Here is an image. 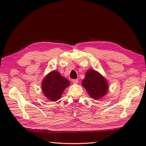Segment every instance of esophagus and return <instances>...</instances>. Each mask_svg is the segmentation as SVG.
<instances>
[{
    "label": "esophagus",
    "instance_id": "esophagus-1",
    "mask_svg": "<svg viewBox=\"0 0 146 146\" xmlns=\"http://www.w3.org/2000/svg\"><path fill=\"white\" fill-rule=\"evenodd\" d=\"M72 81H73V83L74 84H76L78 82V79H73Z\"/></svg>",
    "mask_w": 146,
    "mask_h": 146
}]
</instances>
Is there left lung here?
<instances>
[{
	"instance_id": "8db88e82",
	"label": "left lung",
	"mask_w": 146,
	"mask_h": 146,
	"mask_svg": "<svg viewBox=\"0 0 146 146\" xmlns=\"http://www.w3.org/2000/svg\"><path fill=\"white\" fill-rule=\"evenodd\" d=\"M82 86L90 97L95 100L102 98L108 93L109 84L107 80L98 71L90 69L86 71Z\"/></svg>"
}]
</instances>
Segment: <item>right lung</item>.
I'll use <instances>...</instances> for the list:
<instances>
[{
	"mask_svg": "<svg viewBox=\"0 0 146 146\" xmlns=\"http://www.w3.org/2000/svg\"><path fill=\"white\" fill-rule=\"evenodd\" d=\"M70 84L67 78L62 76L58 71L49 73L42 81V90L44 95L50 101H57L64 91Z\"/></svg>",
	"mask_w": 146,
	"mask_h": 146,
	"instance_id": "right-lung-1",
	"label": "right lung"
}]
</instances>
